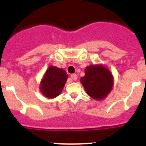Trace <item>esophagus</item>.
Wrapping results in <instances>:
<instances>
[{"label": "esophagus", "instance_id": "obj_1", "mask_svg": "<svg viewBox=\"0 0 146 146\" xmlns=\"http://www.w3.org/2000/svg\"><path fill=\"white\" fill-rule=\"evenodd\" d=\"M70 77H71V80H72L75 81V80H77V74H71Z\"/></svg>", "mask_w": 146, "mask_h": 146}]
</instances>
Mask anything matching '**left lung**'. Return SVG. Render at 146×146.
I'll return each instance as SVG.
<instances>
[{"mask_svg": "<svg viewBox=\"0 0 146 146\" xmlns=\"http://www.w3.org/2000/svg\"><path fill=\"white\" fill-rule=\"evenodd\" d=\"M80 82L88 96L95 100H103L111 92L114 78L110 71L102 64L88 66Z\"/></svg>", "mask_w": 146, "mask_h": 146, "instance_id": "8db88e82", "label": "left lung"}]
</instances>
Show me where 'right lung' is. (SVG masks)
I'll list each match as a JSON object with an SVG mask.
<instances>
[{
	"mask_svg": "<svg viewBox=\"0 0 146 146\" xmlns=\"http://www.w3.org/2000/svg\"><path fill=\"white\" fill-rule=\"evenodd\" d=\"M67 78L68 74L64 69L50 66L40 82V91L47 99L57 97L63 91Z\"/></svg>",
	"mask_w": 146,
	"mask_h": 146,
	"instance_id": "add662e5",
	"label": "right lung"
}]
</instances>
